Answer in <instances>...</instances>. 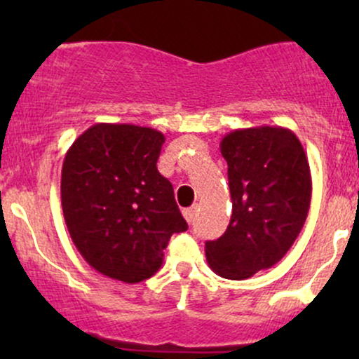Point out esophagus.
I'll return each mask as SVG.
<instances>
[{
  "mask_svg": "<svg viewBox=\"0 0 359 359\" xmlns=\"http://www.w3.org/2000/svg\"><path fill=\"white\" fill-rule=\"evenodd\" d=\"M197 205H192V208H187V209H184V217H185V221L187 222H192L194 221V217H196V214H197Z\"/></svg>",
  "mask_w": 359,
  "mask_h": 359,
  "instance_id": "esophagus-1",
  "label": "esophagus"
}]
</instances>
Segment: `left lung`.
Returning <instances> with one entry per match:
<instances>
[{"label":"left lung","instance_id":"left-lung-1","mask_svg":"<svg viewBox=\"0 0 359 359\" xmlns=\"http://www.w3.org/2000/svg\"><path fill=\"white\" fill-rule=\"evenodd\" d=\"M219 147L233 211L224 234L205 241V258L219 277L245 280L273 266L297 240L311 205V168L302 143L282 126L234 130Z\"/></svg>","mask_w":359,"mask_h":359}]
</instances>
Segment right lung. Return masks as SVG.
<instances>
[{
  "label": "right lung",
  "instance_id": "add662e5",
  "mask_svg": "<svg viewBox=\"0 0 359 359\" xmlns=\"http://www.w3.org/2000/svg\"><path fill=\"white\" fill-rule=\"evenodd\" d=\"M163 142L154 128L97 123L65 154V224L82 258L106 277L150 278L172 234L187 229L174 187L156 168Z\"/></svg>",
  "mask_w": 359,
  "mask_h": 359
}]
</instances>
